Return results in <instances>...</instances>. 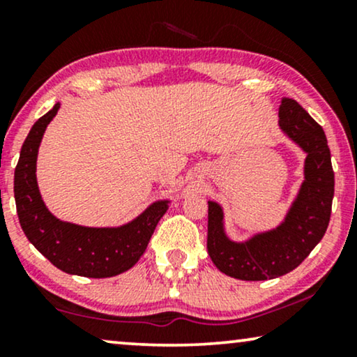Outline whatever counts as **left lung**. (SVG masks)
Segmentation results:
<instances>
[{"instance_id": "left-lung-1", "label": "left lung", "mask_w": 357, "mask_h": 357, "mask_svg": "<svg viewBox=\"0 0 357 357\" xmlns=\"http://www.w3.org/2000/svg\"><path fill=\"white\" fill-rule=\"evenodd\" d=\"M281 128L307 153L305 180L286 221L245 243L222 231V211L208 203V253L224 275L243 281L280 278L301 265L325 236L335 193V174L325 131L294 99H282Z\"/></svg>"}]
</instances>
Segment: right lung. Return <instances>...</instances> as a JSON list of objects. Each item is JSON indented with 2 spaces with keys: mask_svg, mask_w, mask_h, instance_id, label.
I'll list each match as a JSON object with an SVG mask.
<instances>
[{
  "mask_svg": "<svg viewBox=\"0 0 357 357\" xmlns=\"http://www.w3.org/2000/svg\"><path fill=\"white\" fill-rule=\"evenodd\" d=\"M60 104L40 116L24 141L14 170L19 222L29 242L61 271L86 278H110L130 270L143 255L167 202L154 203L133 222L116 229H92L61 222L48 213L36 180L37 151Z\"/></svg>",
  "mask_w": 357,
  "mask_h": 357,
  "instance_id": "1",
  "label": "right lung"
}]
</instances>
